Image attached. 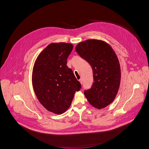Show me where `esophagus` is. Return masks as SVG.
Returning a JSON list of instances; mask_svg holds the SVG:
<instances>
[{
    "label": "esophagus",
    "mask_w": 149,
    "mask_h": 149,
    "mask_svg": "<svg viewBox=\"0 0 149 149\" xmlns=\"http://www.w3.org/2000/svg\"><path fill=\"white\" fill-rule=\"evenodd\" d=\"M79 81L80 82V83L81 84H82V83H83V82H82V78H81V79H79Z\"/></svg>",
    "instance_id": "1"
}]
</instances>
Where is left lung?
<instances>
[{
    "mask_svg": "<svg viewBox=\"0 0 149 149\" xmlns=\"http://www.w3.org/2000/svg\"><path fill=\"white\" fill-rule=\"evenodd\" d=\"M75 51L91 65L94 82L84 95L94 107L101 109L114 100L120 87L121 70L118 58L107 43L88 39L80 42Z\"/></svg>",
    "mask_w": 149,
    "mask_h": 149,
    "instance_id": "obj_1",
    "label": "left lung"
}]
</instances>
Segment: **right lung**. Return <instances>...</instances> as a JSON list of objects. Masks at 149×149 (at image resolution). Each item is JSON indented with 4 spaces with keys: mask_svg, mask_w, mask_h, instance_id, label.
<instances>
[{
    "mask_svg": "<svg viewBox=\"0 0 149 149\" xmlns=\"http://www.w3.org/2000/svg\"><path fill=\"white\" fill-rule=\"evenodd\" d=\"M73 49L69 43H52L38 56L32 72V86L40 104L48 111L61 114L70 107L75 91L81 88L67 58Z\"/></svg>",
    "mask_w": 149,
    "mask_h": 149,
    "instance_id": "right-lung-1",
    "label": "right lung"
}]
</instances>
